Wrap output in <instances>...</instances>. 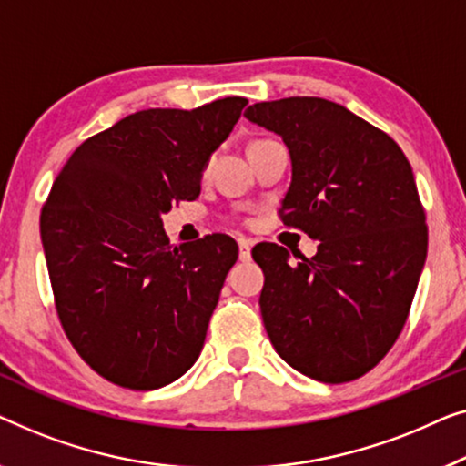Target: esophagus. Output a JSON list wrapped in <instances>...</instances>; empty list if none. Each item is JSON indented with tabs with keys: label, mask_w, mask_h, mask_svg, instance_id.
Listing matches in <instances>:
<instances>
[{
	"label": "esophagus",
	"mask_w": 466,
	"mask_h": 466,
	"mask_svg": "<svg viewBox=\"0 0 466 466\" xmlns=\"http://www.w3.org/2000/svg\"><path fill=\"white\" fill-rule=\"evenodd\" d=\"M251 247H253V240H248V238L238 240V258L242 261H247L248 258H251Z\"/></svg>",
	"instance_id": "1"
}]
</instances>
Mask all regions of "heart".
Listing matches in <instances>:
<instances>
[{
    "label": "heart",
    "instance_id": "1",
    "mask_svg": "<svg viewBox=\"0 0 466 466\" xmlns=\"http://www.w3.org/2000/svg\"><path fill=\"white\" fill-rule=\"evenodd\" d=\"M205 170H207V168H205Z\"/></svg>",
    "mask_w": 466,
    "mask_h": 466
}]
</instances>
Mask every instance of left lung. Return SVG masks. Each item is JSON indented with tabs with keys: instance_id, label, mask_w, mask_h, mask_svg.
Instances as JSON below:
<instances>
[{
	"instance_id": "8db88e82",
	"label": "left lung",
	"mask_w": 466,
	"mask_h": 466,
	"mask_svg": "<svg viewBox=\"0 0 466 466\" xmlns=\"http://www.w3.org/2000/svg\"><path fill=\"white\" fill-rule=\"evenodd\" d=\"M245 117L283 137L291 186L280 219L319 240L293 264L274 242L253 248L268 338L308 378H361L397 342L427 259L410 162L384 130L319 96L255 103Z\"/></svg>"
}]
</instances>
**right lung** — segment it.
I'll return each mask as SVG.
<instances>
[{
	"label": "right lung",
	"instance_id": "right-lung-1",
	"mask_svg": "<svg viewBox=\"0 0 466 466\" xmlns=\"http://www.w3.org/2000/svg\"><path fill=\"white\" fill-rule=\"evenodd\" d=\"M242 96L143 109L90 137L42 207V245L65 336L109 382L154 390L198 359L238 245L226 234L173 247L162 215L200 194Z\"/></svg>",
	"mask_w": 466,
	"mask_h": 466
}]
</instances>
